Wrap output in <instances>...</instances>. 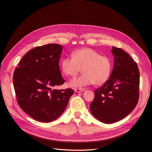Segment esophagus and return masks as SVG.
<instances>
[{"mask_svg": "<svg viewBox=\"0 0 152 152\" xmlns=\"http://www.w3.org/2000/svg\"><path fill=\"white\" fill-rule=\"evenodd\" d=\"M85 90V89H84V88H76V89H75V91L76 92V93H79V92H81V91H83Z\"/></svg>", "mask_w": 152, "mask_h": 152, "instance_id": "1", "label": "esophagus"}]
</instances>
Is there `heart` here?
<instances>
[{
	"mask_svg": "<svg viewBox=\"0 0 152 152\" xmlns=\"http://www.w3.org/2000/svg\"><path fill=\"white\" fill-rule=\"evenodd\" d=\"M71 56L64 58L61 62V69L67 76H76L82 68L83 74L70 80L72 87L79 88L84 86L104 84L109 79L112 63L110 59L90 49H80L73 51Z\"/></svg>",
	"mask_w": 152,
	"mask_h": 152,
	"instance_id": "obj_1",
	"label": "heart"
}]
</instances>
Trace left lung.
<instances>
[{"label": "left lung", "instance_id": "8db88e82", "mask_svg": "<svg viewBox=\"0 0 152 152\" xmlns=\"http://www.w3.org/2000/svg\"><path fill=\"white\" fill-rule=\"evenodd\" d=\"M112 48L114 64L111 76L94 91L90 106L93 115L106 124L126 117L135 107L139 97L140 72L137 63L121 49Z\"/></svg>", "mask_w": 152, "mask_h": 152}]
</instances>
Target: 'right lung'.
<instances>
[{"label": "right lung", "instance_id": "obj_1", "mask_svg": "<svg viewBox=\"0 0 152 152\" xmlns=\"http://www.w3.org/2000/svg\"><path fill=\"white\" fill-rule=\"evenodd\" d=\"M63 48L58 44L37 47L26 53L13 75V85L20 107L34 120L48 123L66 110L72 89L56 90L62 78L59 61Z\"/></svg>", "mask_w": 152, "mask_h": 152}]
</instances>
